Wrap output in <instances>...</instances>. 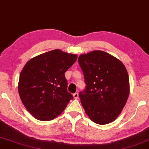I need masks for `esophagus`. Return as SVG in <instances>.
<instances>
[{"instance_id":"obj_1","label":"esophagus","mask_w":149,"mask_h":149,"mask_svg":"<svg viewBox=\"0 0 149 149\" xmlns=\"http://www.w3.org/2000/svg\"><path fill=\"white\" fill-rule=\"evenodd\" d=\"M73 96H74V98L75 99V100H77V98H78V93H74V95H73Z\"/></svg>"}]
</instances>
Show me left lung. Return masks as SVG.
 Here are the masks:
<instances>
[{"instance_id":"1","label":"left lung","mask_w":149,"mask_h":149,"mask_svg":"<svg viewBox=\"0 0 149 149\" xmlns=\"http://www.w3.org/2000/svg\"><path fill=\"white\" fill-rule=\"evenodd\" d=\"M78 62L86 84L79 96L87 116L99 125L115 121L129 95L125 66L114 56L101 50L81 54Z\"/></svg>"}]
</instances>
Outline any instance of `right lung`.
Listing matches in <instances>:
<instances>
[{
    "mask_svg": "<svg viewBox=\"0 0 149 149\" xmlns=\"http://www.w3.org/2000/svg\"><path fill=\"white\" fill-rule=\"evenodd\" d=\"M77 58L75 54L56 49L30 59L24 66L18 93L33 117L44 121L55 119L74 98L67 90L65 72Z\"/></svg>",
    "mask_w": 149,
    "mask_h": 149,
    "instance_id": "1",
    "label": "right lung"
}]
</instances>
